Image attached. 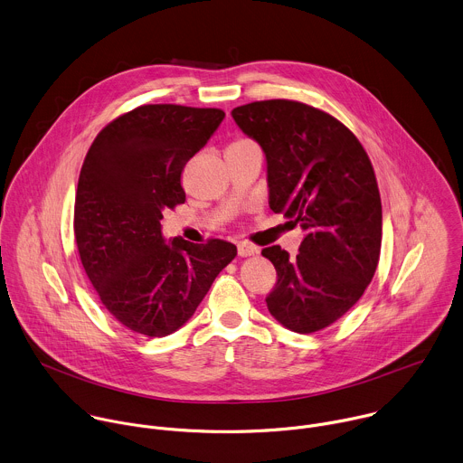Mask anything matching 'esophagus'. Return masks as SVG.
Segmentation results:
<instances>
[{
	"instance_id": "1",
	"label": "esophagus",
	"mask_w": 463,
	"mask_h": 463,
	"mask_svg": "<svg viewBox=\"0 0 463 463\" xmlns=\"http://www.w3.org/2000/svg\"><path fill=\"white\" fill-rule=\"evenodd\" d=\"M238 254L247 258V256H252V254H258V247L247 240H241L238 241Z\"/></svg>"
}]
</instances>
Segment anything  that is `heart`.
Returning a JSON list of instances; mask_svg holds the SVG:
<instances>
[{
  "label": "heart",
  "mask_w": 463,
  "mask_h": 463,
  "mask_svg": "<svg viewBox=\"0 0 463 463\" xmlns=\"http://www.w3.org/2000/svg\"><path fill=\"white\" fill-rule=\"evenodd\" d=\"M252 140H249V138H236V140H232L231 144H229V147H238V146H245V144H250ZM227 147V149H229Z\"/></svg>",
  "instance_id": "heart-1"
}]
</instances>
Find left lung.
<instances>
[{"label": "left lung", "instance_id": "8db88e82", "mask_svg": "<svg viewBox=\"0 0 463 463\" xmlns=\"http://www.w3.org/2000/svg\"><path fill=\"white\" fill-rule=\"evenodd\" d=\"M241 131L267 156L269 205L301 225L299 254L261 250L278 272L269 312L298 334L341 319L379 265L383 205L373 165L359 138L314 106L270 99L232 109Z\"/></svg>", "mask_w": 463, "mask_h": 463}]
</instances>
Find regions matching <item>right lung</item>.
Wrapping results in <instances>:
<instances>
[{
	"mask_svg": "<svg viewBox=\"0 0 463 463\" xmlns=\"http://www.w3.org/2000/svg\"><path fill=\"white\" fill-rule=\"evenodd\" d=\"M218 108L144 104L104 126L80 167L73 232L100 303L126 328L165 337L184 326L236 245L165 243L164 209L185 202L182 171L218 129Z\"/></svg>",
	"mask_w": 463,
	"mask_h": 463,
	"instance_id": "obj_1",
	"label": "right lung"
}]
</instances>
